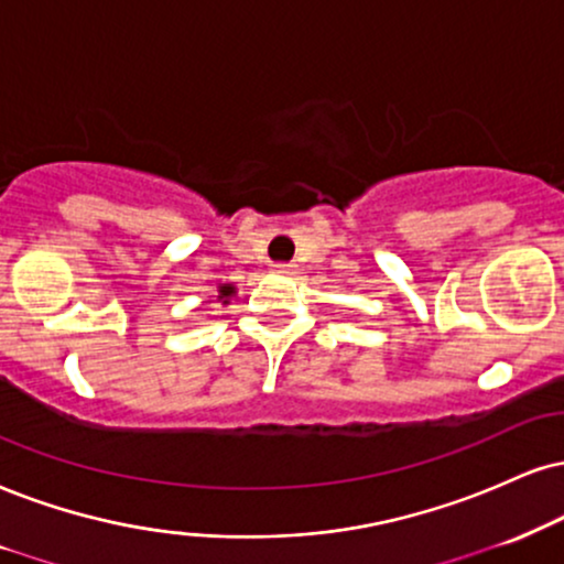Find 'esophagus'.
I'll return each instance as SVG.
<instances>
[{"mask_svg":"<svg viewBox=\"0 0 564 564\" xmlns=\"http://www.w3.org/2000/svg\"><path fill=\"white\" fill-rule=\"evenodd\" d=\"M274 271H276V274H282V276H293L295 274V263H276Z\"/></svg>","mask_w":564,"mask_h":564,"instance_id":"esophagus-1","label":"esophagus"}]
</instances>
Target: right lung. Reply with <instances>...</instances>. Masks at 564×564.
I'll return each instance as SVG.
<instances>
[{"label":"right lung","mask_w":564,"mask_h":564,"mask_svg":"<svg viewBox=\"0 0 564 564\" xmlns=\"http://www.w3.org/2000/svg\"><path fill=\"white\" fill-rule=\"evenodd\" d=\"M217 301L221 303V305H227L229 303V297H232L235 295V284H219V288H217ZM208 303H212V301H208Z\"/></svg>","instance_id":"obj_1"}]
</instances>
